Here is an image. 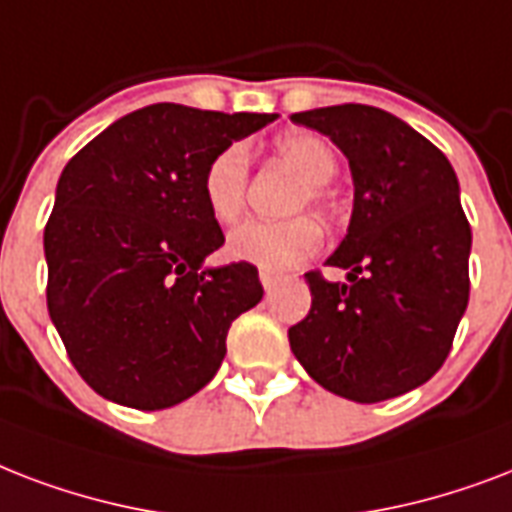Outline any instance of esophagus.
Masks as SVG:
<instances>
[{"instance_id":"obj_1","label":"esophagus","mask_w":512,"mask_h":512,"mask_svg":"<svg viewBox=\"0 0 512 512\" xmlns=\"http://www.w3.org/2000/svg\"><path fill=\"white\" fill-rule=\"evenodd\" d=\"M259 280H261V285L267 288V291H272V288H275L277 280H280V277H277L275 272H264V269H261V272H259Z\"/></svg>"}]
</instances>
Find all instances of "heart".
<instances>
[{
	"mask_svg": "<svg viewBox=\"0 0 512 512\" xmlns=\"http://www.w3.org/2000/svg\"><path fill=\"white\" fill-rule=\"evenodd\" d=\"M277 154L291 168L304 176L293 208L318 205L326 208L331 200L328 181L336 176L339 160L334 146L326 138L310 130L288 133L275 144ZM251 181V157L243 144L221 149L202 173V200L205 208L219 224H235L245 208ZM323 245V229L312 216H293V219H251L229 235L227 251L232 259L248 261L261 269H288L299 261L310 259Z\"/></svg>",
	"mask_w": 512,
	"mask_h": 512,
	"instance_id": "b5f03b06",
	"label": "heart"
}]
</instances>
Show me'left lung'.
<instances>
[{
	"mask_svg": "<svg viewBox=\"0 0 512 512\" xmlns=\"http://www.w3.org/2000/svg\"><path fill=\"white\" fill-rule=\"evenodd\" d=\"M350 160L355 205L326 264L350 283L307 272L310 315L288 328L293 355L328 392L358 403L398 398L443 366L470 296V224L457 173L422 133L376 106L291 117Z\"/></svg>",
	"mask_w": 512,
	"mask_h": 512,
	"instance_id": "obj_1",
	"label": "left lung"
}]
</instances>
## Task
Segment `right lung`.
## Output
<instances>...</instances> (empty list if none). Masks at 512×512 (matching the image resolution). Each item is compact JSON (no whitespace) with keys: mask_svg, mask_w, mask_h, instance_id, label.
<instances>
[{"mask_svg":"<svg viewBox=\"0 0 512 512\" xmlns=\"http://www.w3.org/2000/svg\"><path fill=\"white\" fill-rule=\"evenodd\" d=\"M275 117L152 104L63 168L45 227L47 310L106 400L157 411L192 398L219 371L232 320L264 296L248 261L202 269L224 245L202 173Z\"/></svg>","mask_w":512,"mask_h":512,"instance_id":"right-lung-1","label":"right lung"}]
</instances>
